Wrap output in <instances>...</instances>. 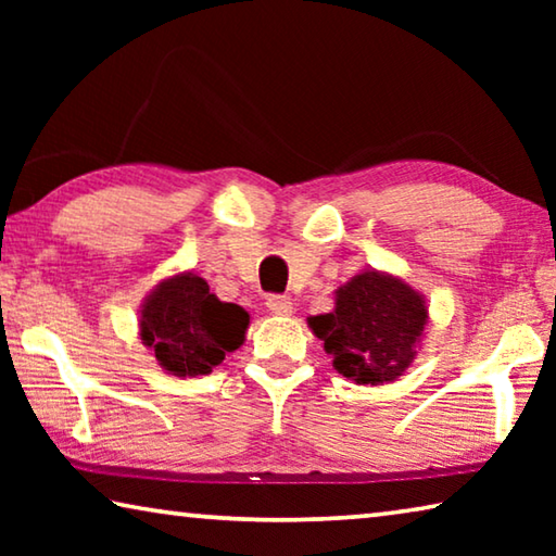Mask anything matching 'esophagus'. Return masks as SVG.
I'll return each instance as SVG.
<instances>
[{"mask_svg": "<svg viewBox=\"0 0 556 556\" xmlns=\"http://www.w3.org/2000/svg\"><path fill=\"white\" fill-rule=\"evenodd\" d=\"M267 308H269V314H275V316H289L291 312H294V306H291V299L279 296V294L267 296Z\"/></svg>", "mask_w": 556, "mask_h": 556, "instance_id": "obj_1", "label": "esophagus"}]
</instances>
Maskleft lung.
Here are the masks:
<instances>
[{
    "instance_id": "obj_1",
    "label": "left lung",
    "mask_w": 556,
    "mask_h": 556,
    "mask_svg": "<svg viewBox=\"0 0 556 556\" xmlns=\"http://www.w3.org/2000/svg\"><path fill=\"white\" fill-rule=\"evenodd\" d=\"M427 324V306L402 279L378 271L355 275L336 291L331 314L308 326L333 357V368L361 384L392 382L407 370Z\"/></svg>"
}]
</instances>
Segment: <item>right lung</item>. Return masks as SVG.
I'll use <instances>...</instances> for the list:
<instances>
[{
	"label": "right lung",
	"mask_w": 556,
	"mask_h": 556,
	"mask_svg": "<svg viewBox=\"0 0 556 556\" xmlns=\"http://www.w3.org/2000/svg\"><path fill=\"white\" fill-rule=\"evenodd\" d=\"M250 316L238 304H223L208 281L181 275L162 281L142 308V341L176 378L208 375L244 341Z\"/></svg>",
	"instance_id": "1"
}]
</instances>
